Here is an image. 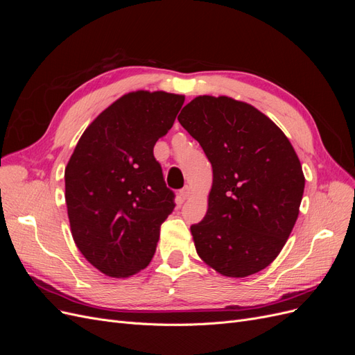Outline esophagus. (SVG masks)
Listing matches in <instances>:
<instances>
[{
	"label": "esophagus",
	"instance_id": "esophagus-1",
	"mask_svg": "<svg viewBox=\"0 0 355 355\" xmlns=\"http://www.w3.org/2000/svg\"><path fill=\"white\" fill-rule=\"evenodd\" d=\"M189 196H191V188H189V187H185L184 189H182V191L179 192V198H180L182 201L188 200V198H189Z\"/></svg>",
	"mask_w": 355,
	"mask_h": 355
}]
</instances>
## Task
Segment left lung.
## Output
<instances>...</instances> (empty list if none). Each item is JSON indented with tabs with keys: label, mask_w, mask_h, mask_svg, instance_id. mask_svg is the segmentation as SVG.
Wrapping results in <instances>:
<instances>
[{
	"label": "left lung",
	"mask_w": 355,
	"mask_h": 355,
	"mask_svg": "<svg viewBox=\"0 0 355 355\" xmlns=\"http://www.w3.org/2000/svg\"><path fill=\"white\" fill-rule=\"evenodd\" d=\"M213 168L209 207L191 227L201 261L232 278L272 263L292 232L305 176L271 118L228 96H197L178 116Z\"/></svg>",
	"instance_id": "left-lung-1"
}]
</instances>
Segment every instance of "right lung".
<instances>
[{
	"instance_id": "add662e5",
	"label": "right lung",
	"mask_w": 355,
	"mask_h": 355,
	"mask_svg": "<svg viewBox=\"0 0 355 355\" xmlns=\"http://www.w3.org/2000/svg\"><path fill=\"white\" fill-rule=\"evenodd\" d=\"M185 96L125 93L85 128L65 168L72 239L96 270L128 278L151 262L159 227L175 207L154 146Z\"/></svg>"
}]
</instances>
